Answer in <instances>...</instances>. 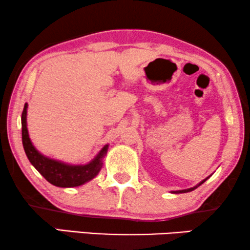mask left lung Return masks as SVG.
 I'll return each instance as SVG.
<instances>
[{
    "instance_id": "8db88e82",
    "label": "left lung",
    "mask_w": 250,
    "mask_h": 250,
    "mask_svg": "<svg viewBox=\"0 0 250 250\" xmlns=\"http://www.w3.org/2000/svg\"><path fill=\"white\" fill-rule=\"evenodd\" d=\"M207 179H208V177H207ZM207 179H205V180L201 181V182H200L199 184H197L196 187H193V188H190V189H186V190H177V191H173V193H186V192H190V191H193L194 189H197L198 187L201 186V184H203V183L205 182V181H206Z\"/></svg>"
}]
</instances>
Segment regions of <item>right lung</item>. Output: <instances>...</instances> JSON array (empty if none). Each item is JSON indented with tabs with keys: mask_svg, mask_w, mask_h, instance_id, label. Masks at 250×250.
<instances>
[{
	"mask_svg": "<svg viewBox=\"0 0 250 250\" xmlns=\"http://www.w3.org/2000/svg\"><path fill=\"white\" fill-rule=\"evenodd\" d=\"M27 108H28V104H26L21 115L22 146L27 158L39 170L41 175L47 182L59 188L80 187L94 179L104 165V158L107 155L108 145H105L90 163L84 164V165H71V164L62 163L60 160L51 159L42 155L30 141L28 128H27Z\"/></svg>",
	"mask_w": 250,
	"mask_h": 250,
	"instance_id": "right-lung-1",
	"label": "right lung"
}]
</instances>
